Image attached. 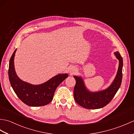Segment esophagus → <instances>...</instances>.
Segmentation results:
<instances>
[{"mask_svg":"<svg viewBox=\"0 0 134 134\" xmlns=\"http://www.w3.org/2000/svg\"><path fill=\"white\" fill-rule=\"evenodd\" d=\"M69 72L70 74H74L75 73L76 71V68L75 66H70L69 67Z\"/></svg>","mask_w":134,"mask_h":134,"instance_id":"1","label":"esophagus"}]
</instances>
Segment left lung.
<instances>
[{
    "mask_svg": "<svg viewBox=\"0 0 134 134\" xmlns=\"http://www.w3.org/2000/svg\"><path fill=\"white\" fill-rule=\"evenodd\" d=\"M114 54L119 60V67L114 80L107 89L98 92H90L86 87L82 76H74L76 81L74 97L76 103L81 107L89 109H99L106 106L114 97L121 83L123 65V58L120 53L117 51Z\"/></svg>",
    "mask_w": 134,
    "mask_h": 134,
    "instance_id": "8db88e82",
    "label": "left lung"
}]
</instances>
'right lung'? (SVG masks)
<instances>
[{"label": "right lung", "instance_id": "obj_1", "mask_svg": "<svg viewBox=\"0 0 134 134\" xmlns=\"http://www.w3.org/2000/svg\"><path fill=\"white\" fill-rule=\"evenodd\" d=\"M16 51L11 57L8 68V78L14 92L28 106L41 107L50 103L56 88L68 77V74H59L40 85L27 83L21 80L16 74L14 61Z\"/></svg>", "mask_w": 134, "mask_h": 134}]
</instances>
